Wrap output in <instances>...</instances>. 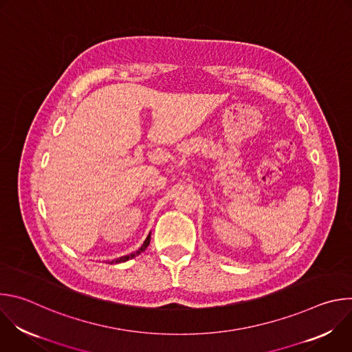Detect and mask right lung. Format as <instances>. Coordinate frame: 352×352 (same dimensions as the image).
Segmentation results:
<instances>
[{
  "label": "right lung",
  "instance_id": "right-lung-1",
  "mask_svg": "<svg viewBox=\"0 0 352 352\" xmlns=\"http://www.w3.org/2000/svg\"><path fill=\"white\" fill-rule=\"evenodd\" d=\"M148 243H150V232H148V235H147V238L144 239V242H143V245L136 250V252H132V254H129V255H125V256H121V258H117V259H114V261H111V262H109L110 265H113V263H121V262H126V261H129V259H133L135 256H138V255H140L143 250L148 246Z\"/></svg>",
  "mask_w": 352,
  "mask_h": 352
}]
</instances>
